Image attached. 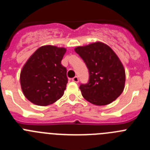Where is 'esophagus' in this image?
<instances>
[{
	"instance_id": "esophagus-1",
	"label": "esophagus",
	"mask_w": 150,
	"mask_h": 150,
	"mask_svg": "<svg viewBox=\"0 0 150 150\" xmlns=\"http://www.w3.org/2000/svg\"><path fill=\"white\" fill-rule=\"evenodd\" d=\"M72 81L75 82V83H78L79 82V78H78V76H74V78H72Z\"/></svg>"
}]
</instances>
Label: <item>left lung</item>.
<instances>
[{
    "mask_svg": "<svg viewBox=\"0 0 150 150\" xmlns=\"http://www.w3.org/2000/svg\"><path fill=\"white\" fill-rule=\"evenodd\" d=\"M88 67L89 79L79 89L91 104L104 106L116 100L124 90L125 71L113 50L101 42L74 49Z\"/></svg>",
    "mask_w": 150,
    "mask_h": 150,
    "instance_id": "left-lung-1",
    "label": "left lung"
}]
</instances>
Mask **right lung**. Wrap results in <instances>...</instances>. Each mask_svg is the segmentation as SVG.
Listing matches in <instances>:
<instances>
[{
  "label": "right lung",
  "mask_w": 150,
  "mask_h": 150,
  "mask_svg": "<svg viewBox=\"0 0 150 150\" xmlns=\"http://www.w3.org/2000/svg\"><path fill=\"white\" fill-rule=\"evenodd\" d=\"M66 49L47 45L36 50L23 66L21 88L26 98L38 106L55 103L64 95L67 69L62 65Z\"/></svg>",
  "instance_id": "1"
}]
</instances>
